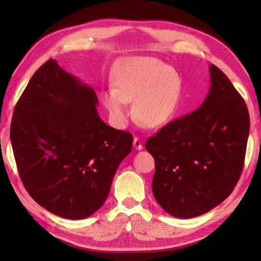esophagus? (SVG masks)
Returning <instances> with one entry per match:
<instances>
[{"instance_id": "34e87169", "label": "esophagus", "mask_w": 261, "mask_h": 261, "mask_svg": "<svg viewBox=\"0 0 261 261\" xmlns=\"http://www.w3.org/2000/svg\"><path fill=\"white\" fill-rule=\"evenodd\" d=\"M134 146L136 149L143 148V143H141V140L138 138V137H135L134 138Z\"/></svg>"}]
</instances>
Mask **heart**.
<instances>
[{
    "mask_svg": "<svg viewBox=\"0 0 261 261\" xmlns=\"http://www.w3.org/2000/svg\"><path fill=\"white\" fill-rule=\"evenodd\" d=\"M113 90L103 94L109 117L118 126L129 121L127 102H134L136 120L147 127H161L173 120L183 90L177 70L151 56L126 60L113 72Z\"/></svg>",
    "mask_w": 261,
    "mask_h": 261,
    "instance_id": "obj_1",
    "label": "heart"
}]
</instances>
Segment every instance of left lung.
<instances>
[{
    "mask_svg": "<svg viewBox=\"0 0 261 261\" xmlns=\"http://www.w3.org/2000/svg\"><path fill=\"white\" fill-rule=\"evenodd\" d=\"M211 88L191 114L168 123L145 147L155 161L152 190L168 214L199 216L236 187L244 165L250 116L244 99L214 64Z\"/></svg>",
    "mask_w": 261,
    "mask_h": 261,
    "instance_id": "left-lung-1",
    "label": "left lung"
}]
</instances>
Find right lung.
I'll return each instance as SVG.
<instances>
[{"label": "right lung", "mask_w": 261, "mask_h": 261, "mask_svg": "<svg viewBox=\"0 0 261 261\" xmlns=\"http://www.w3.org/2000/svg\"><path fill=\"white\" fill-rule=\"evenodd\" d=\"M95 91L48 60L17 102L10 139L18 173L50 213L82 220L103 205L132 135L101 120Z\"/></svg>", "instance_id": "obj_1"}]
</instances>
